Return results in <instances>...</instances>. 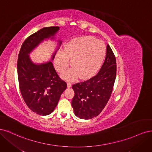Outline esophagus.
<instances>
[{
  "label": "esophagus",
  "mask_w": 152,
  "mask_h": 152,
  "mask_svg": "<svg viewBox=\"0 0 152 152\" xmlns=\"http://www.w3.org/2000/svg\"><path fill=\"white\" fill-rule=\"evenodd\" d=\"M67 87H72V84L70 83V82H67Z\"/></svg>",
  "instance_id": "obj_1"
}]
</instances>
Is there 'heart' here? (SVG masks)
I'll list each match as a JSON object with an SVG mask.
<instances>
[{
    "label": "heart",
    "mask_w": 152,
    "mask_h": 152,
    "mask_svg": "<svg viewBox=\"0 0 152 152\" xmlns=\"http://www.w3.org/2000/svg\"><path fill=\"white\" fill-rule=\"evenodd\" d=\"M106 51L104 43L93 37L84 36L73 39L65 44L64 51L57 53L55 67L59 72L65 71L70 64V58L73 67L64 73V79L72 80L79 75L81 79H86L102 65Z\"/></svg>",
    "instance_id": "b5f03b06"
}]
</instances>
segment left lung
<instances>
[{"label":"left lung","mask_w":152,"mask_h":152,"mask_svg":"<svg viewBox=\"0 0 152 152\" xmlns=\"http://www.w3.org/2000/svg\"><path fill=\"white\" fill-rule=\"evenodd\" d=\"M116 73V59L108 44L104 61L97 74L72 86L75 96L72 106L77 117L87 120L102 112L111 96Z\"/></svg>","instance_id":"8db88e82"}]
</instances>
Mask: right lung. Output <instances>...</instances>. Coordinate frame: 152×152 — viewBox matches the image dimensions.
<instances>
[{"mask_svg":"<svg viewBox=\"0 0 152 152\" xmlns=\"http://www.w3.org/2000/svg\"><path fill=\"white\" fill-rule=\"evenodd\" d=\"M59 29L58 26L44 27L31 35L23 43L18 54L17 70L23 98L31 111L42 115L54 111L67 85L57 74L51 61L35 64L29 54L44 40L54 39ZM61 44L58 40V45Z\"/></svg>","mask_w":152,"mask_h":152,"instance_id":"right-lung-1","label":"right lung"}]
</instances>
